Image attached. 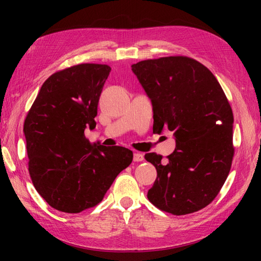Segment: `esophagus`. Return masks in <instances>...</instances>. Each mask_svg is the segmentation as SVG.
<instances>
[{"instance_id":"1","label":"esophagus","mask_w":261,"mask_h":261,"mask_svg":"<svg viewBox=\"0 0 261 261\" xmlns=\"http://www.w3.org/2000/svg\"><path fill=\"white\" fill-rule=\"evenodd\" d=\"M144 160V155L141 153H139V152H136L135 154H134V161L135 162H141Z\"/></svg>"}]
</instances>
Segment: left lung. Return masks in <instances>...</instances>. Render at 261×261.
<instances>
[{
	"mask_svg": "<svg viewBox=\"0 0 261 261\" xmlns=\"http://www.w3.org/2000/svg\"><path fill=\"white\" fill-rule=\"evenodd\" d=\"M153 106V132L174 131L176 148L162 160L145 154L156 179L147 198L167 213L185 215L218 196L231 168L233 115L222 87L205 65L187 56L131 65Z\"/></svg>",
	"mask_w": 261,
	"mask_h": 261,
	"instance_id": "obj_1",
	"label": "left lung"
}]
</instances>
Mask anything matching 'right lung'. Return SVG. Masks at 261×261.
Here are the masks:
<instances>
[{
  "mask_svg": "<svg viewBox=\"0 0 261 261\" xmlns=\"http://www.w3.org/2000/svg\"><path fill=\"white\" fill-rule=\"evenodd\" d=\"M110 67L83 63L53 73L42 84L24 122L29 173L48 205L81 213L103 199L134 153L122 146L92 145L98 103Z\"/></svg>",
  "mask_w": 261,
  "mask_h": 261,
  "instance_id": "obj_1",
  "label": "right lung"
}]
</instances>
